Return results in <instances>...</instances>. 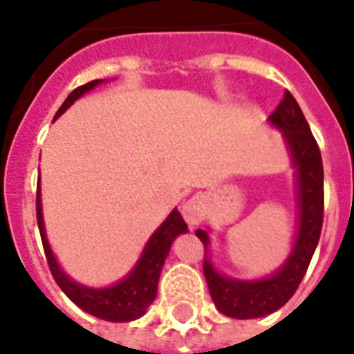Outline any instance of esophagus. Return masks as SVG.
Wrapping results in <instances>:
<instances>
[{
    "instance_id": "esophagus-1",
    "label": "esophagus",
    "mask_w": 354,
    "mask_h": 354,
    "mask_svg": "<svg viewBox=\"0 0 354 354\" xmlns=\"http://www.w3.org/2000/svg\"><path fill=\"white\" fill-rule=\"evenodd\" d=\"M182 215L189 226H196V224H200L205 215L204 198H200V196H193V198H189L187 202H183Z\"/></svg>"
}]
</instances>
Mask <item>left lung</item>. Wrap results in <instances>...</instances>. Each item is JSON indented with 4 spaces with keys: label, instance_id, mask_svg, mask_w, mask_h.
Returning a JSON list of instances; mask_svg holds the SVG:
<instances>
[{
    "label": "left lung",
    "instance_id": "8db88e82",
    "mask_svg": "<svg viewBox=\"0 0 354 354\" xmlns=\"http://www.w3.org/2000/svg\"><path fill=\"white\" fill-rule=\"evenodd\" d=\"M268 121L283 132L285 143L296 169L297 232L290 255L274 274L257 281H239L216 272L211 263L207 246L209 235L196 230V236L204 242V275L209 286L211 299L224 316L236 319L261 318L275 313L285 305L307 272L314 250L318 246L324 224V163L318 143L314 139L301 108L285 91L283 101Z\"/></svg>",
    "mask_w": 354,
    "mask_h": 354
}]
</instances>
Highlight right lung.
<instances>
[{"mask_svg":"<svg viewBox=\"0 0 354 354\" xmlns=\"http://www.w3.org/2000/svg\"><path fill=\"white\" fill-rule=\"evenodd\" d=\"M101 82L102 80H91L88 84L79 86L77 90L71 91L68 99L60 106V110L57 112L55 119L60 118L79 97L93 90ZM36 218H38V230H40L41 244H44V252H46L47 263H49V270H51L57 285L84 313L91 314L95 318L106 319V322H115V324L132 322V319L141 318L147 313L150 303L156 299L161 268H163V263H165L167 255H169L172 242H174L178 235L189 232L187 224H185V221L180 215V211L172 209L171 215L163 221V224L150 235L136 266L121 281H118L112 286H106V288H91V286L75 283L60 268L57 257L53 255L51 246L47 242L44 215H41L40 185H38V193H36Z\"/></svg>","mask_w":354,"mask_h":354,"instance_id":"1","label":"right lung"}]
</instances>
